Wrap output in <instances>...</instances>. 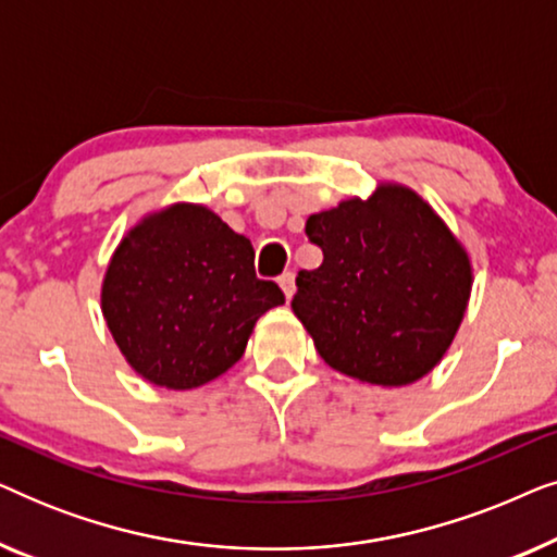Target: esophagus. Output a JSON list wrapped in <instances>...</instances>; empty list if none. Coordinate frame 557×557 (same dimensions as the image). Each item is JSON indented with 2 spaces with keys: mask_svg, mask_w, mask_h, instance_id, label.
<instances>
[{
  "mask_svg": "<svg viewBox=\"0 0 557 557\" xmlns=\"http://www.w3.org/2000/svg\"><path fill=\"white\" fill-rule=\"evenodd\" d=\"M278 286H281V292H284L286 299H292L294 292H296V281H294V273H292V271H286L284 276L278 278Z\"/></svg>",
  "mask_w": 557,
  "mask_h": 557,
  "instance_id": "esophagus-1",
  "label": "esophagus"
}]
</instances>
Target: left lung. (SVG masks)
Masks as SVG:
<instances>
[{
  "label": "left lung",
  "mask_w": 557,
  "mask_h": 557,
  "mask_svg": "<svg viewBox=\"0 0 557 557\" xmlns=\"http://www.w3.org/2000/svg\"><path fill=\"white\" fill-rule=\"evenodd\" d=\"M322 248L299 271L294 314L322 360L360 383L410 385L436 368L471 294L469 253L410 187L383 182L307 220Z\"/></svg>",
  "instance_id": "1"
}]
</instances>
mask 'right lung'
<instances>
[{
    "mask_svg": "<svg viewBox=\"0 0 557 557\" xmlns=\"http://www.w3.org/2000/svg\"><path fill=\"white\" fill-rule=\"evenodd\" d=\"M253 246L205 205L141 218L113 250L101 311L121 355L170 391L200 387L246 352L258 317L284 304L253 269Z\"/></svg>",
    "mask_w": 557,
    "mask_h": 557,
    "instance_id": "1",
    "label": "right lung"
}]
</instances>
